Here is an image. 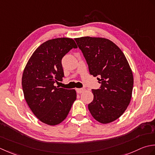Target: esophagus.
Segmentation results:
<instances>
[{
  "label": "esophagus",
  "mask_w": 155,
  "mask_h": 155,
  "mask_svg": "<svg viewBox=\"0 0 155 155\" xmlns=\"http://www.w3.org/2000/svg\"><path fill=\"white\" fill-rule=\"evenodd\" d=\"M84 91H85L84 88H77L76 89V91L78 94H81L82 92H84Z\"/></svg>",
  "instance_id": "esophagus-1"
}]
</instances>
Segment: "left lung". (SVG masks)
<instances>
[{"label":"left lung","instance_id":"1","mask_svg":"<svg viewBox=\"0 0 155 155\" xmlns=\"http://www.w3.org/2000/svg\"><path fill=\"white\" fill-rule=\"evenodd\" d=\"M91 75L101 84L92 90L94 100L88 109L94 119L108 124L120 117L130 104L134 79L121 49L109 39L101 37L75 38Z\"/></svg>","mask_w":155,"mask_h":155}]
</instances>
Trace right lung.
<instances>
[{"instance_id":"add662e5","label":"right lung","mask_w":155,"mask_h":155,"mask_svg":"<svg viewBox=\"0 0 155 155\" xmlns=\"http://www.w3.org/2000/svg\"><path fill=\"white\" fill-rule=\"evenodd\" d=\"M73 48L78 46L70 38L47 41L34 51L23 71L25 99L35 116L48 125L64 121L76 100L75 90L54 86L64 77L61 59Z\"/></svg>"}]
</instances>
